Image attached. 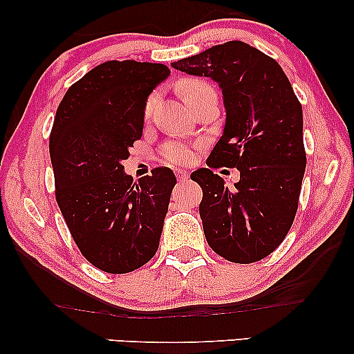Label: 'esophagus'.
<instances>
[{
	"mask_svg": "<svg viewBox=\"0 0 354 354\" xmlns=\"http://www.w3.org/2000/svg\"><path fill=\"white\" fill-rule=\"evenodd\" d=\"M188 176H190V174H188L187 171H176V177H177L180 182H185L187 178H188Z\"/></svg>",
	"mask_w": 354,
	"mask_h": 354,
	"instance_id": "1",
	"label": "esophagus"
}]
</instances>
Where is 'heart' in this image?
<instances>
[{
  "instance_id": "heart-1",
  "label": "heart",
  "mask_w": 354,
  "mask_h": 354,
  "mask_svg": "<svg viewBox=\"0 0 354 354\" xmlns=\"http://www.w3.org/2000/svg\"><path fill=\"white\" fill-rule=\"evenodd\" d=\"M206 82L198 80V79H185L178 84V93L182 95V98L187 101H192L195 96L207 88ZM158 101V93L154 91L145 101L143 106V118L149 119L153 114L154 104ZM201 145L200 143H190V142H180V140H174V142H169L164 145L162 151H161V158L164 162L171 164V166H187V164L193 162V159L196 158L198 151H200Z\"/></svg>"
}]
</instances>
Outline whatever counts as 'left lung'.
I'll use <instances>...</instances> for the list:
<instances>
[{
  "instance_id": "left-lung-1",
  "label": "left lung",
  "mask_w": 354,
  "mask_h": 354,
  "mask_svg": "<svg viewBox=\"0 0 354 354\" xmlns=\"http://www.w3.org/2000/svg\"><path fill=\"white\" fill-rule=\"evenodd\" d=\"M172 67L211 77L224 95L225 127L209 169L192 174L203 188L207 245L230 263H256L282 243L298 211L306 167L301 103L279 62L243 41L212 46ZM222 165L241 171L235 187L210 171Z\"/></svg>"
}]
</instances>
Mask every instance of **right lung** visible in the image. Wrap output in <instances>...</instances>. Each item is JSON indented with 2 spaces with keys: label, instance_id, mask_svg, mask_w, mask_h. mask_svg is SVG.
Returning a JSON list of instances; mask_svg holds the SVG:
<instances>
[{
  "label": "right lung",
  "instance_id": "right-lung-1",
  "mask_svg": "<svg viewBox=\"0 0 354 354\" xmlns=\"http://www.w3.org/2000/svg\"><path fill=\"white\" fill-rule=\"evenodd\" d=\"M169 74L153 62H103L71 85L56 111L57 206L80 253L104 272H132L158 251L176 176L156 167L133 182L122 161L142 138L145 101Z\"/></svg>",
  "mask_w": 354,
  "mask_h": 354
}]
</instances>
